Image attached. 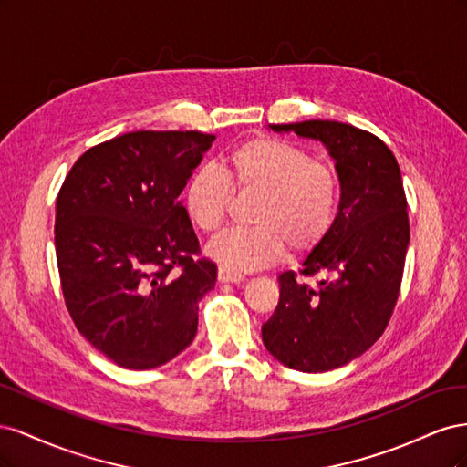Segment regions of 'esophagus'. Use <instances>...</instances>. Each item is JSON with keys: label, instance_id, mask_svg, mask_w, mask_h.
Instances as JSON below:
<instances>
[{"label": "esophagus", "instance_id": "34e87169", "mask_svg": "<svg viewBox=\"0 0 467 467\" xmlns=\"http://www.w3.org/2000/svg\"><path fill=\"white\" fill-rule=\"evenodd\" d=\"M218 280L220 282H239L244 280V275L237 273V271H232V268L228 266H218Z\"/></svg>", "mask_w": 467, "mask_h": 467}]
</instances>
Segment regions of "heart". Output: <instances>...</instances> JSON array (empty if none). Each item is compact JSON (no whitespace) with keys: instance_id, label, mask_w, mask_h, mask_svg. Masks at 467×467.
I'll return each mask as SVG.
<instances>
[{"instance_id":"heart-1","label":"heart","mask_w":467,"mask_h":467,"mask_svg":"<svg viewBox=\"0 0 467 467\" xmlns=\"http://www.w3.org/2000/svg\"><path fill=\"white\" fill-rule=\"evenodd\" d=\"M223 171L202 165L191 173L182 204L204 234L218 232L239 192L261 194L251 228H232L210 244L208 253L237 273L278 261L288 245L294 253L317 247L333 228L341 204L335 169L314 161L304 148L276 138H253L223 160Z\"/></svg>"}]
</instances>
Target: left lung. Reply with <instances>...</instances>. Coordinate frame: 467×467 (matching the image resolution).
I'll use <instances>...</instances> for the list:
<instances>
[{"instance_id": "obj_1", "label": "left lung", "mask_w": 467, "mask_h": 467, "mask_svg": "<svg viewBox=\"0 0 467 467\" xmlns=\"http://www.w3.org/2000/svg\"><path fill=\"white\" fill-rule=\"evenodd\" d=\"M327 146L341 181L331 232L294 271L278 276L280 298L263 325V343L292 370L327 372L368 350L400 298L409 245L407 199L391 150L372 132L337 120L273 124Z\"/></svg>"}]
</instances>
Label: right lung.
Masks as SVG:
<instances>
[{"mask_svg": "<svg viewBox=\"0 0 467 467\" xmlns=\"http://www.w3.org/2000/svg\"><path fill=\"white\" fill-rule=\"evenodd\" d=\"M199 130H138L89 148L56 201L54 244L78 331L122 368L150 370L196 335L216 265L179 194L214 142Z\"/></svg>", "mask_w": 467, "mask_h": 467, "instance_id": "1", "label": "right lung"}]
</instances>
